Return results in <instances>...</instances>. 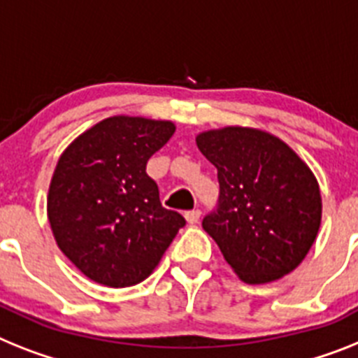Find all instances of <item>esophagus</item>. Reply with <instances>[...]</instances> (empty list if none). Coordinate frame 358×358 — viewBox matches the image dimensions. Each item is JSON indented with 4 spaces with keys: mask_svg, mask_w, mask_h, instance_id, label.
<instances>
[{
    "mask_svg": "<svg viewBox=\"0 0 358 358\" xmlns=\"http://www.w3.org/2000/svg\"><path fill=\"white\" fill-rule=\"evenodd\" d=\"M185 217H186V221L190 223V225H194V223H197V221H199L201 210H199V208H194V210H188V212H186V214H185Z\"/></svg>",
    "mask_w": 358,
    "mask_h": 358,
    "instance_id": "34e87169",
    "label": "esophagus"
}]
</instances>
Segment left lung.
Segmentation results:
<instances>
[{
	"label": "left lung",
	"mask_w": 358,
	"mask_h": 358,
	"mask_svg": "<svg viewBox=\"0 0 358 358\" xmlns=\"http://www.w3.org/2000/svg\"><path fill=\"white\" fill-rule=\"evenodd\" d=\"M196 143L217 168L220 197L203 229L227 264L247 283L294 271L322 217L320 188L306 162L280 138L252 128L212 129Z\"/></svg>",
	"instance_id": "1"
}]
</instances>
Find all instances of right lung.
<instances>
[{
    "label": "right lung",
    "instance_id": "right-lung-1",
    "mask_svg": "<svg viewBox=\"0 0 358 358\" xmlns=\"http://www.w3.org/2000/svg\"><path fill=\"white\" fill-rule=\"evenodd\" d=\"M173 131L168 120L111 117L62 153L47 215L62 252L93 282L129 287L146 280L186 225L161 205L146 173Z\"/></svg>",
    "mask_w": 358,
    "mask_h": 358
}]
</instances>
